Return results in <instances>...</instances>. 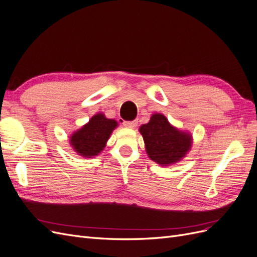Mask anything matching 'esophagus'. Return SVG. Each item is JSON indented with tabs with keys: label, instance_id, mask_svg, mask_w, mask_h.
<instances>
[{
	"label": "esophagus",
	"instance_id": "esophagus-1",
	"mask_svg": "<svg viewBox=\"0 0 257 257\" xmlns=\"http://www.w3.org/2000/svg\"><path fill=\"white\" fill-rule=\"evenodd\" d=\"M137 125H138V121H137V120L124 122V126H126V127H128V128H135Z\"/></svg>",
	"mask_w": 257,
	"mask_h": 257
}]
</instances>
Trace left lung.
<instances>
[{
    "label": "left lung",
    "mask_w": 257,
    "mask_h": 257,
    "mask_svg": "<svg viewBox=\"0 0 257 257\" xmlns=\"http://www.w3.org/2000/svg\"><path fill=\"white\" fill-rule=\"evenodd\" d=\"M139 133L144 138L148 157L162 166H170L181 161L193 144L190 132L177 128L159 112L153 113L149 122L139 127Z\"/></svg>",
    "instance_id": "obj_1"
}]
</instances>
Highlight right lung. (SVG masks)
<instances>
[{
	"label": "right lung",
	"mask_w": 257,
	"mask_h": 257,
	"mask_svg": "<svg viewBox=\"0 0 257 257\" xmlns=\"http://www.w3.org/2000/svg\"><path fill=\"white\" fill-rule=\"evenodd\" d=\"M116 127L118 122L106 118L103 112H98L88 123L73 132L69 136V145L77 154L84 159L97 157L105 149L108 139Z\"/></svg>",
	"instance_id": "add662e5"
}]
</instances>
